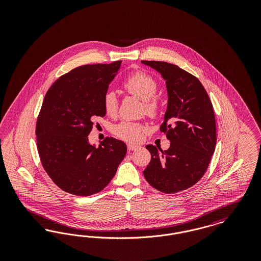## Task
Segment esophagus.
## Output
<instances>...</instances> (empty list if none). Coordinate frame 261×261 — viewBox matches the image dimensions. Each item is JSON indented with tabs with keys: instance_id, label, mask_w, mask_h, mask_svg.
Listing matches in <instances>:
<instances>
[{
	"instance_id": "34e87169",
	"label": "esophagus",
	"mask_w": 261,
	"mask_h": 261,
	"mask_svg": "<svg viewBox=\"0 0 261 261\" xmlns=\"http://www.w3.org/2000/svg\"><path fill=\"white\" fill-rule=\"evenodd\" d=\"M139 147L136 146V145H132V144H128L127 145V149L128 150H135V149H138Z\"/></svg>"
}]
</instances>
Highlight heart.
Masks as SVG:
<instances>
[{
  "instance_id": "b5f03b06",
  "label": "heart",
  "mask_w": 261,
  "mask_h": 261,
  "mask_svg": "<svg viewBox=\"0 0 261 261\" xmlns=\"http://www.w3.org/2000/svg\"><path fill=\"white\" fill-rule=\"evenodd\" d=\"M125 90L144 100L145 111L150 115L155 116L160 112V100L155 97L158 91L156 80L146 72L137 71L129 75L123 83ZM102 106L106 113L110 116L116 114L118 109V100L113 91H108L102 99ZM147 127L142 123L123 120L114 125L112 132L120 139L128 142H138L142 139L143 133Z\"/></svg>"
}]
</instances>
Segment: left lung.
I'll return each mask as SVG.
<instances>
[{
    "label": "left lung",
    "instance_id": "1",
    "mask_svg": "<svg viewBox=\"0 0 261 261\" xmlns=\"http://www.w3.org/2000/svg\"><path fill=\"white\" fill-rule=\"evenodd\" d=\"M162 74L168 94L161 131L170 147L146 146L151 154L144 176L162 193L174 194L198 183L204 175L216 145V124L210 97L194 75L165 62L142 61Z\"/></svg>",
    "mask_w": 261,
    "mask_h": 261
}]
</instances>
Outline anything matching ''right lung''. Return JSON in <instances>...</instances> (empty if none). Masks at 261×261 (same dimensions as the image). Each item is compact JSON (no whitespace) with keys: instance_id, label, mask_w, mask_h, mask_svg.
I'll return each instance as SVG.
<instances>
[{"instance_id":"right-lung-1","label":"right lung","mask_w":261,"mask_h":261,"mask_svg":"<svg viewBox=\"0 0 261 261\" xmlns=\"http://www.w3.org/2000/svg\"><path fill=\"white\" fill-rule=\"evenodd\" d=\"M121 62L76 67L61 76L44 98L36 124L38 152L45 171L66 193H99L124 159L122 141L107 137L96 148L88 140L94 119L106 115L103 96Z\"/></svg>"}]
</instances>
